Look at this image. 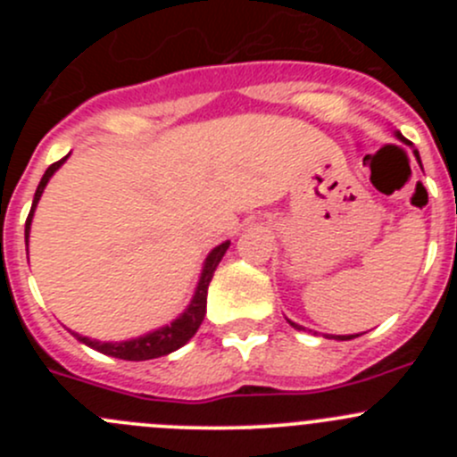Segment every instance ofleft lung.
I'll return each mask as SVG.
<instances>
[{"label": "left lung", "mask_w": 457, "mask_h": 457, "mask_svg": "<svg viewBox=\"0 0 457 457\" xmlns=\"http://www.w3.org/2000/svg\"><path fill=\"white\" fill-rule=\"evenodd\" d=\"M395 139H400V141H403V143H407V145H411V147H413V143L404 139V137L400 135L398 130H395ZM413 154H416L418 163H420V154H418V150H416V147H413ZM287 322H289V325L294 327V329H305V327H303V325H298V322H294V320H289V318H287ZM356 336H361V334H349V336H329V334H327L325 338H334V340H352V338H356Z\"/></svg>", "instance_id": "1"}]
</instances>
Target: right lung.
<instances>
[{"label": "right lung", "mask_w": 457, "mask_h": 457, "mask_svg": "<svg viewBox=\"0 0 457 457\" xmlns=\"http://www.w3.org/2000/svg\"><path fill=\"white\" fill-rule=\"evenodd\" d=\"M68 156H63V159H59L57 163L50 165V168L44 172V177H41L39 186H37L30 214H29V219H26V232H24L26 234V252H29L30 225H32V216H35V210H37V203H39L46 186H48V181L53 179V174L57 172L63 163H66ZM228 247H229V241H225V243H220V245H216L214 250L207 254L205 262H203L199 283H196L195 294H192L190 305H187L181 314L174 318L170 325H163V327H159V329L147 331V334L137 336V338L119 340V343H101V340L87 338V336H79L77 331H71V334L75 336L79 343H84V345H87V347L95 349V352L105 353V356H112V358H121V361H152V358H161V356H168V353L177 352L179 347H183V345H186L187 340L196 334V329L201 327L203 318H205L207 287H210V280H212V276H214V270L219 267L220 258L225 256Z\"/></svg>", "instance_id": "obj_1"}]
</instances>
